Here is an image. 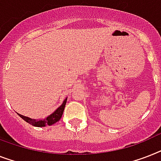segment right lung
Returning <instances> with one entry per match:
<instances>
[{"label": "right lung", "instance_id": "add662e5", "mask_svg": "<svg viewBox=\"0 0 161 161\" xmlns=\"http://www.w3.org/2000/svg\"><path fill=\"white\" fill-rule=\"evenodd\" d=\"M66 102H67V98L65 99L64 103H62V105L60 106L59 108L55 111V112L52 113L51 115H49V117H47L46 118L44 119H40V120H35V119H31L27 117H25V116H22L20 114H18L19 117H21L23 120L28 122L29 124H31L32 126H37V127H42V126H51L53 125L55 122H57L58 121H59L61 117H62L63 112H64V110L65 108V104H66Z\"/></svg>", "mask_w": 161, "mask_h": 161}]
</instances>
